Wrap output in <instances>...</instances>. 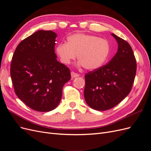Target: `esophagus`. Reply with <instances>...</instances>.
Returning <instances> with one entry per match:
<instances>
[{
	"instance_id": "1",
	"label": "esophagus",
	"mask_w": 151,
	"mask_h": 151,
	"mask_svg": "<svg viewBox=\"0 0 151 151\" xmlns=\"http://www.w3.org/2000/svg\"><path fill=\"white\" fill-rule=\"evenodd\" d=\"M79 75L78 74H77V73H76L75 72H71V77L72 78H75V77H79Z\"/></svg>"
}]
</instances>
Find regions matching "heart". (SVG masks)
Here are the masks:
<instances>
[{
    "label": "heart",
    "instance_id": "heart-1",
    "mask_svg": "<svg viewBox=\"0 0 151 151\" xmlns=\"http://www.w3.org/2000/svg\"><path fill=\"white\" fill-rule=\"evenodd\" d=\"M56 52L61 61L68 64L77 58L86 69H95L101 66L109 53V43L97 36L76 34L67 38V43L59 44Z\"/></svg>",
    "mask_w": 151,
    "mask_h": 151
}]
</instances>
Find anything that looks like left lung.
<instances>
[{
    "label": "left lung",
    "instance_id": "1",
    "mask_svg": "<svg viewBox=\"0 0 151 151\" xmlns=\"http://www.w3.org/2000/svg\"><path fill=\"white\" fill-rule=\"evenodd\" d=\"M111 35L118 44L115 55L106 64L85 74L84 98L96 110H107L120 103L130 93L136 75V59L130 44Z\"/></svg>",
    "mask_w": 151,
    "mask_h": 151
}]
</instances>
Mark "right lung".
Wrapping results in <instances>:
<instances>
[{"mask_svg":"<svg viewBox=\"0 0 151 151\" xmlns=\"http://www.w3.org/2000/svg\"><path fill=\"white\" fill-rule=\"evenodd\" d=\"M56 37L52 31H36L21 41L12 58L11 76L15 93L35 111L56 108L63 87L71 78L69 68L56 58Z\"/></svg>","mask_w":151,"mask_h":151,"instance_id":"obj_1","label":"right lung"}]
</instances>
